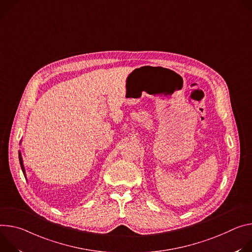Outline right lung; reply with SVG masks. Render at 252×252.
Instances as JSON below:
<instances>
[{
  "instance_id": "right-lung-1",
  "label": "right lung",
  "mask_w": 252,
  "mask_h": 252,
  "mask_svg": "<svg viewBox=\"0 0 252 252\" xmlns=\"http://www.w3.org/2000/svg\"><path fill=\"white\" fill-rule=\"evenodd\" d=\"M19 160H20V164H21V168H22V171L25 175V168H24V165H23V160H22V157H21V153L19 152Z\"/></svg>"
}]
</instances>
